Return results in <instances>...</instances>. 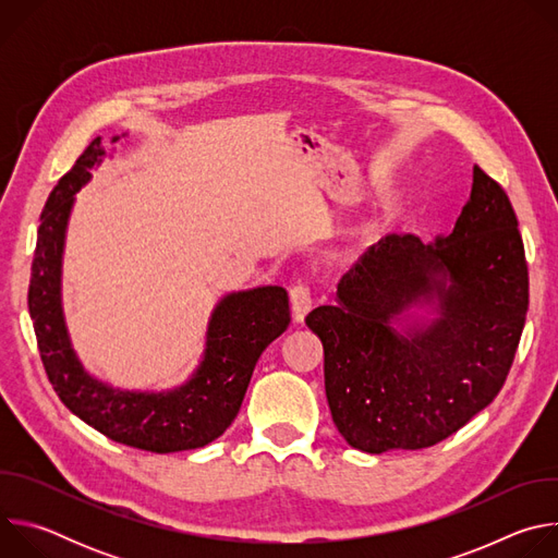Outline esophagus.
I'll list each match as a JSON object with an SVG mask.
<instances>
[{"label":"esophagus","mask_w":558,"mask_h":558,"mask_svg":"<svg viewBox=\"0 0 558 558\" xmlns=\"http://www.w3.org/2000/svg\"><path fill=\"white\" fill-rule=\"evenodd\" d=\"M289 298H291V311L295 323H302L304 315L311 311V287L304 280H298L291 284L289 289Z\"/></svg>","instance_id":"1"}]
</instances>
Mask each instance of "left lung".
<instances>
[{"label":"left lung","instance_id":"8db88e82","mask_svg":"<svg viewBox=\"0 0 558 558\" xmlns=\"http://www.w3.org/2000/svg\"><path fill=\"white\" fill-rule=\"evenodd\" d=\"M451 278L444 290L435 281ZM440 300L426 330L397 335L392 316ZM527 263L504 187L474 166L472 192L448 238L426 245L388 233L338 284V304L306 315L325 347L331 417L357 450L435 446L484 411L506 384L527 313Z\"/></svg>","mask_w":558,"mask_h":558}]
</instances>
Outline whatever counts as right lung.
<instances>
[{
    "instance_id": "1",
    "label": "right lung",
    "mask_w": 558,
    "mask_h": 558,
    "mask_svg": "<svg viewBox=\"0 0 558 558\" xmlns=\"http://www.w3.org/2000/svg\"><path fill=\"white\" fill-rule=\"evenodd\" d=\"M101 154V138H95L59 179L41 211L28 287L41 364L65 409L112 441L161 454L203 448L229 428L241 411L258 357L287 331L289 295L282 287L227 295L211 315L198 373L174 392H125L88 377L65 336L59 269L72 194L90 179Z\"/></svg>"
}]
</instances>
